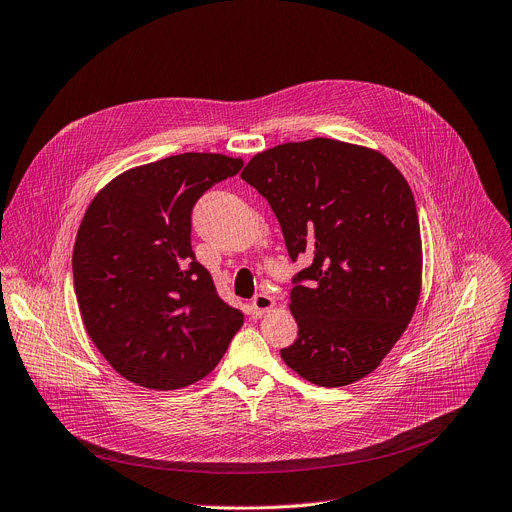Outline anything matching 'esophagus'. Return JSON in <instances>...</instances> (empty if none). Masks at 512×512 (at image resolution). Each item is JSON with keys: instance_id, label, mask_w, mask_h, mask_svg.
Masks as SVG:
<instances>
[{"instance_id": "1", "label": "esophagus", "mask_w": 512, "mask_h": 512, "mask_svg": "<svg viewBox=\"0 0 512 512\" xmlns=\"http://www.w3.org/2000/svg\"><path fill=\"white\" fill-rule=\"evenodd\" d=\"M274 307V299L266 293H258L254 299H252V316L254 318H260L264 316L266 311H270Z\"/></svg>"}]
</instances>
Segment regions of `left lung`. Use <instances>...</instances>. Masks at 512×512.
Segmentation results:
<instances>
[{
	"instance_id": "left-lung-1",
	"label": "left lung",
	"mask_w": 512,
	"mask_h": 512,
	"mask_svg": "<svg viewBox=\"0 0 512 512\" xmlns=\"http://www.w3.org/2000/svg\"><path fill=\"white\" fill-rule=\"evenodd\" d=\"M277 215L293 277L297 340L283 361L340 387L379 367L420 297L422 244L414 194L385 155L334 139L283 143L242 172Z\"/></svg>"
}]
</instances>
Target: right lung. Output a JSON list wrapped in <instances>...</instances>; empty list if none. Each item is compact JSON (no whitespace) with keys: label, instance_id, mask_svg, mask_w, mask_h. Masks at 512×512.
<instances>
[{"label":"right lung","instance_id":"1","mask_svg":"<svg viewBox=\"0 0 512 512\" xmlns=\"http://www.w3.org/2000/svg\"><path fill=\"white\" fill-rule=\"evenodd\" d=\"M244 162L180 153L116 176L90 203L73 246V289L102 357L149 389L209 375L244 324L190 246L192 209Z\"/></svg>","mask_w":512,"mask_h":512}]
</instances>
